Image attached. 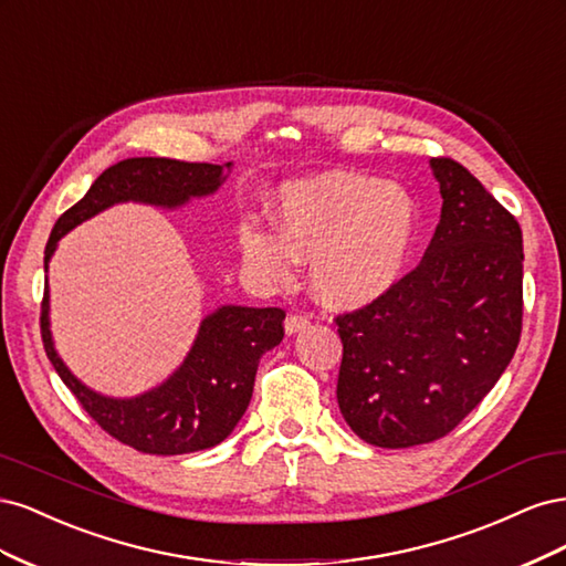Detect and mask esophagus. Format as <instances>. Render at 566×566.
<instances>
[{
	"instance_id": "1",
	"label": "esophagus",
	"mask_w": 566,
	"mask_h": 566,
	"mask_svg": "<svg viewBox=\"0 0 566 566\" xmlns=\"http://www.w3.org/2000/svg\"><path fill=\"white\" fill-rule=\"evenodd\" d=\"M310 323H312V318L306 316V314H290V316L285 318V333H287V335H295V333L304 331Z\"/></svg>"
}]
</instances>
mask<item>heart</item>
I'll return each mask as SVG.
<instances>
[{
    "instance_id": "obj_1",
    "label": "heart",
    "mask_w": 566,
    "mask_h": 566,
    "mask_svg": "<svg viewBox=\"0 0 566 566\" xmlns=\"http://www.w3.org/2000/svg\"><path fill=\"white\" fill-rule=\"evenodd\" d=\"M276 230L245 227V264L271 283L293 279L297 256H312L316 297L358 310L399 283L418 233L416 202L403 188L354 172H325L281 188Z\"/></svg>"
}]
</instances>
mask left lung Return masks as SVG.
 <instances>
[{
    "label": "left lung",
    "mask_w": 566,
    "mask_h": 566,
    "mask_svg": "<svg viewBox=\"0 0 566 566\" xmlns=\"http://www.w3.org/2000/svg\"><path fill=\"white\" fill-rule=\"evenodd\" d=\"M430 165L443 205L422 262L335 318L339 410L380 449L447 437L499 382L522 335L517 219L460 163Z\"/></svg>",
    "instance_id": "8db88e82"
}]
</instances>
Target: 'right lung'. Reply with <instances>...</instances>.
<instances>
[{"label":"right lung","mask_w":566,"mask_h":566,"mask_svg":"<svg viewBox=\"0 0 566 566\" xmlns=\"http://www.w3.org/2000/svg\"><path fill=\"white\" fill-rule=\"evenodd\" d=\"M231 163H184L169 158H127L108 167L80 202L65 210L44 250V269L61 238L115 202L179 208L210 196L224 184ZM285 312L279 306H219L200 323L184 364L169 378L132 399H111L82 385L54 349L49 331V285L42 300V342L59 378L92 420L125 447L150 455H181L224 441L252 399L260 358L281 345Z\"/></svg>","instance_id":"1"}]
</instances>
